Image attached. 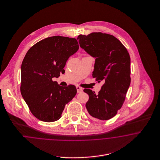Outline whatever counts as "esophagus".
Listing matches in <instances>:
<instances>
[{"label": "esophagus", "mask_w": 160, "mask_h": 160, "mask_svg": "<svg viewBox=\"0 0 160 160\" xmlns=\"http://www.w3.org/2000/svg\"><path fill=\"white\" fill-rule=\"evenodd\" d=\"M77 88V91L78 93H80V92H82L83 91V89L81 88V87H80V86H76Z\"/></svg>", "instance_id": "esophagus-1"}]
</instances>
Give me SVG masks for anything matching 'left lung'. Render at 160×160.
Here are the masks:
<instances>
[{"mask_svg":"<svg viewBox=\"0 0 160 160\" xmlns=\"http://www.w3.org/2000/svg\"><path fill=\"white\" fill-rule=\"evenodd\" d=\"M80 47L95 58L93 78L104 81L98 94L91 89L86 104L89 114L96 119L108 120L117 114L123 104L131 82L130 56L127 48L114 36L93 32L77 37Z\"/></svg>","mask_w":160,"mask_h":160,"instance_id":"8db88e82","label":"left lung"}]
</instances>
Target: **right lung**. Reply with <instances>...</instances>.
Returning <instances> with one entry per match:
<instances>
[{
	"mask_svg": "<svg viewBox=\"0 0 160 160\" xmlns=\"http://www.w3.org/2000/svg\"><path fill=\"white\" fill-rule=\"evenodd\" d=\"M78 48L75 38L54 36L39 41L26 54L21 67L20 91L39 120L59 119L65 105L76 95L74 85L61 86L52 78L64 73L67 61Z\"/></svg>",
	"mask_w": 160,
	"mask_h": 160,
	"instance_id": "add662e5",
	"label": "right lung"
}]
</instances>
